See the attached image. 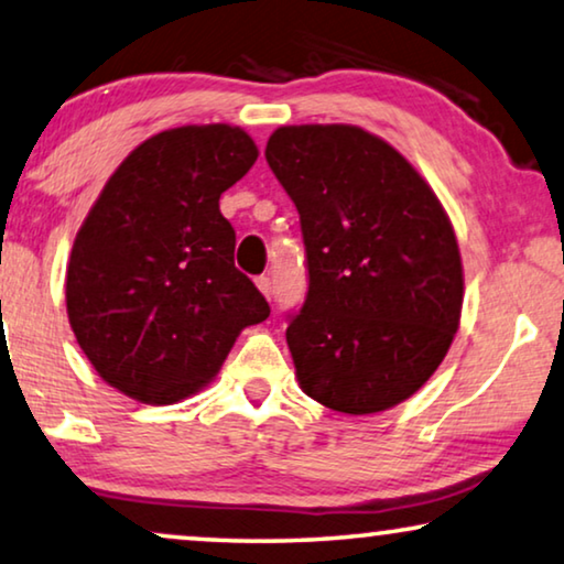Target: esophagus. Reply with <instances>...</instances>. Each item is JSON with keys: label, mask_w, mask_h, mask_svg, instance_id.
<instances>
[{"label": "esophagus", "mask_w": 564, "mask_h": 564, "mask_svg": "<svg viewBox=\"0 0 564 564\" xmlns=\"http://www.w3.org/2000/svg\"><path fill=\"white\" fill-rule=\"evenodd\" d=\"M257 288L267 300H269V295H272V280H269V276H264V274L257 276Z\"/></svg>", "instance_id": "esophagus-1"}]
</instances>
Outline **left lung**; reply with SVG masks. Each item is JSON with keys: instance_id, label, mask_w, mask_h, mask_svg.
<instances>
[{"instance_id": "obj_1", "label": "left lung", "mask_w": 564, "mask_h": 564, "mask_svg": "<svg viewBox=\"0 0 564 564\" xmlns=\"http://www.w3.org/2000/svg\"><path fill=\"white\" fill-rule=\"evenodd\" d=\"M264 158L305 241L307 295L288 325L302 391L346 414L404 402L460 323V251L437 195L361 127H280Z\"/></svg>"}]
</instances>
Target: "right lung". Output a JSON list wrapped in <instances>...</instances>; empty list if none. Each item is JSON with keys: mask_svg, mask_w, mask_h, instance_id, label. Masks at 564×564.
I'll list each match as a JSON object with an SVG mask.
<instances>
[{"mask_svg": "<svg viewBox=\"0 0 564 564\" xmlns=\"http://www.w3.org/2000/svg\"><path fill=\"white\" fill-rule=\"evenodd\" d=\"M239 127H177L117 167L73 241L65 305L99 377L144 404H173L216 377L247 325L269 317L234 267L218 198L249 173Z\"/></svg>", "mask_w": 564, "mask_h": 564, "instance_id": "right-lung-1", "label": "right lung"}]
</instances>
